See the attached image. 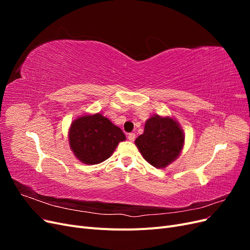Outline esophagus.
Masks as SVG:
<instances>
[{"label": "esophagus", "mask_w": 250, "mask_h": 250, "mask_svg": "<svg viewBox=\"0 0 250 250\" xmlns=\"http://www.w3.org/2000/svg\"><path fill=\"white\" fill-rule=\"evenodd\" d=\"M127 139L129 140L130 142H133L134 141V139H135V134L134 133H128V135H127Z\"/></svg>", "instance_id": "esophagus-1"}]
</instances>
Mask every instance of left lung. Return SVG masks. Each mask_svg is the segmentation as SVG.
<instances>
[{"label": "left lung", "mask_w": 250, "mask_h": 250, "mask_svg": "<svg viewBox=\"0 0 250 250\" xmlns=\"http://www.w3.org/2000/svg\"><path fill=\"white\" fill-rule=\"evenodd\" d=\"M184 142L183 129L175 120L153 116L146 121L144 133L135 140V145L150 165L161 169L176 160Z\"/></svg>", "instance_id": "left-lung-1"}]
</instances>
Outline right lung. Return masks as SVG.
Instances as JSON below:
<instances>
[{
  "instance_id": "obj_1",
  "label": "right lung",
  "mask_w": 250,
  "mask_h": 250,
  "mask_svg": "<svg viewBox=\"0 0 250 250\" xmlns=\"http://www.w3.org/2000/svg\"><path fill=\"white\" fill-rule=\"evenodd\" d=\"M125 140L124 132L101 113L76 119L69 131L72 151L86 165H97L107 160L118 144Z\"/></svg>"
}]
</instances>
